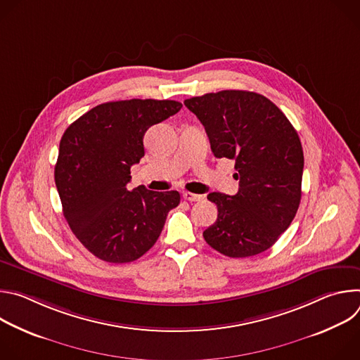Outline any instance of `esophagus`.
Segmentation results:
<instances>
[{"instance_id":"1","label":"esophagus","mask_w":360,"mask_h":360,"mask_svg":"<svg viewBox=\"0 0 360 360\" xmlns=\"http://www.w3.org/2000/svg\"><path fill=\"white\" fill-rule=\"evenodd\" d=\"M184 199L185 200H189V202H199L203 196L202 195H198V193H192V192H184Z\"/></svg>"}]
</instances>
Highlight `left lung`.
<instances>
[{"label": "left lung", "mask_w": 360, "mask_h": 360, "mask_svg": "<svg viewBox=\"0 0 360 360\" xmlns=\"http://www.w3.org/2000/svg\"><path fill=\"white\" fill-rule=\"evenodd\" d=\"M202 122L217 158L235 162L236 195L212 192L218 219L203 231L229 258L269 249L293 221L302 196L303 150L285 114L266 96L226 89L185 99Z\"/></svg>", "instance_id": "8db88e82"}]
</instances>
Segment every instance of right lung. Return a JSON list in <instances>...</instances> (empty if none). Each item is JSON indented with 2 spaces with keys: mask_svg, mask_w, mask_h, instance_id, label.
<instances>
[{
  "mask_svg": "<svg viewBox=\"0 0 360 360\" xmlns=\"http://www.w3.org/2000/svg\"><path fill=\"white\" fill-rule=\"evenodd\" d=\"M182 108L169 99H125L96 105L64 132L56 185L64 217L78 240L111 264L136 261L160 238L176 191H129L131 167L145 155L149 127Z\"/></svg>",
  "mask_w": 360,
  "mask_h": 360,
  "instance_id": "right-lung-1",
  "label": "right lung"
}]
</instances>
